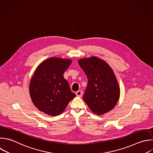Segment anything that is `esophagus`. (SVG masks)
Masks as SVG:
<instances>
[{
	"instance_id": "1",
	"label": "esophagus",
	"mask_w": 153,
	"mask_h": 153,
	"mask_svg": "<svg viewBox=\"0 0 153 153\" xmlns=\"http://www.w3.org/2000/svg\"><path fill=\"white\" fill-rule=\"evenodd\" d=\"M75 94H76V96H78V97H81V96H82V91H81V90H78V91H77L76 92Z\"/></svg>"
}]
</instances>
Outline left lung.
Masks as SVG:
<instances>
[{"instance_id":"1","label":"left lung","mask_w":153,"mask_h":153,"mask_svg":"<svg viewBox=\"0 0 153 153\" xmlns=\"http://www.w3.org/2000/svg\"><path fill=\"white\" fill-rule=\"evenodd\" d=\"M78 63L88 79L83 96L84 102L98 115L111 111L120 95V87L112 68L105 61L95 56L79 59Z\"/></svg>"}]
</instances>
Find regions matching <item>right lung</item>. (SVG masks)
<instances>
[{
	"label": "right lung",
	"instance_id": "add662e5",
	"mask_svg": "<svg viewBox=\"0 0 153 153\" xmlns=\"http://www.w3.org/2000/svg\"><path fill=\"white\" fill-rule=\"evenodd\" d=\"M72 60L50 57L36 68L29 85V93L34 105L51 116L61 114L76 95L63 76Z\"/></svg>",
	"mask_w": 153,
	"mask_h": 153
}]
</instances>
